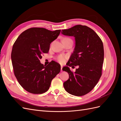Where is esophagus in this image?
<instances>
[{"label":"esophagus","mask_w":121,"mask_h":121,"mask_svg":"<svg viewBox=\"0 0 121 121\" xmlns=\"http://www.w3.org/2000/svg\"><path fill=\"white\" fill-rule=\"evenodd\" d=\"M62 68H63V65H61V72L63 71V70H62Z\"/></svg>","instance_id":"1"}]
</instances>
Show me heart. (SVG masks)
<instances>
[{
  "mask_svg": "<svg viewBox=\"0 0 121 121\" xmlns=\"http://www.w3.org/2000/svg\"><path fill=\"white\" fill-rule=\"evenodd\" d=\"M65 38H65L64 39H65ZM67 57H68V56H66V55L60 54L59 56H58L56 57V60H57V61L58 62H59V63L63 64L65 61V59H66Z\"/></svg>",
  "mask_w": 121,
  "mask_h": 121,
  "instance_id": "b5f03b06",
  "label": "heart"
}]
</instances>
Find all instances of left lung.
I'll return each instance as SVG.
<instances>
[{"instance_id":"8db88e82","label":"left lung","mask_w":121,"mask_h":121,"mask_svg":"<svg viewBox=\"0 0 121 121\" xmlns=\"http://www.w3.org/2000/svg\"><path fill=\"white\" fill-rule=\"evenodd\" d=\"M61 33L74 36L75 39L74 51L67 64L68 66L63 68L69 75V79L64 83V88L73 95H84L94 88L101 76L103 43L96 33L86 26L76 25L62 30ZM72 65L78 66L74 73L68 68Z\"/></svg>"}]
</instances>
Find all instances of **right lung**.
<instances>
[{"label": "right lung", "instance_id": "obj_1", "mask_svg": "<svg viewBox=\"0 0 121 121\" xmlns=\"http://www.w3.org/2000/svg\"><path fill=\"white\" fill-rule=\"evenodd\" d=\"M60 31L31 28L22 33L14 43L11 54L14 74L28 92H46L52 80L60 72V65L56 62L52 61L45 66L40 60L42 53H48L50 43L57 38Z\"/></svg>", "mask_w": 121, "mask_h": 121}]
</instances>
